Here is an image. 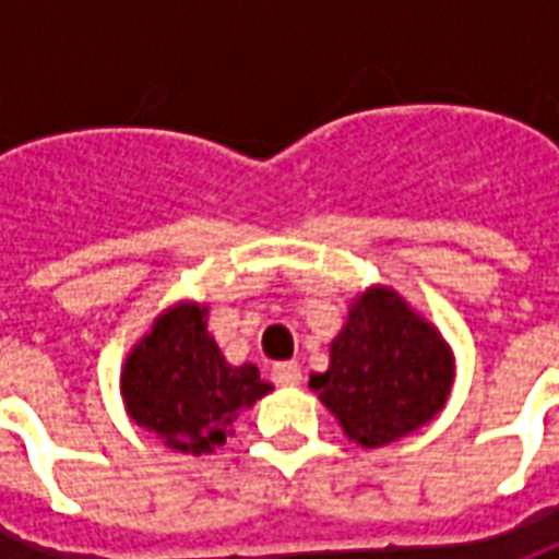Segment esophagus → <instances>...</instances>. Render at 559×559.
Wrapping results in <instances>:
<instances>
[{"mask_svg": "<svg viewBox=\"0 0 559 559\" xmlns=\"http://www.w3.org/2000/svg\"><path fill=\"white\" fill-rule=\"evenodd\" d=\"M272 380L278 386H299L302 383V368L296 362H278L272 368Z\"/></svg>", "mask_w": 559, "mask_h": 559, "instance_id": "1", "label": "esophagus"}]
</instances>
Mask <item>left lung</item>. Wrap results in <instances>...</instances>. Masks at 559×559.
I'll return each instance as SVG.
<instances>
[{
	"instance_id": "obj_1",
	"label": "left lung",
	"mask_w": 559,
	"mask_h": 559,
	"mask_svg": "<svg viewBox=\"0 0 559 559\" xmlns=\"http://www.w3.org/2000/svg\"><path fill=\"white\" fill-rule=\"evenodd\" d=\"M455 353L428 317L395 287L374 284L347 308L329 344V368L308 386L365 449L395 443L443 411Z\"/></svg>"
}]
</instances>
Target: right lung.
Segmentation results:
<instances>
[{"label":"right lung","mask_w":559,"mask_h":559,"mask_svg":"<svg viewBox=\"0 0 559 559\" xmlns=\"http://www.w3.org/2000/svg\"><path fill=\"white\" fill-rule=\"evenodd\" d=\"M206 320V302L182 299L164 308L131 347L119 377L131 421L182 455L215 452L239 413L272 392L254 365L224 359Z\"/></svg>","instance_id":"obj_1"}]
</instances>
